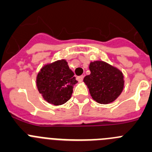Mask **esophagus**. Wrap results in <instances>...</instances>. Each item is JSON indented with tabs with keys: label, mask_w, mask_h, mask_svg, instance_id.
<instances>
[{
	"label": "esophagus",
	"mask_w": 152,
	"mask_h": 152,
	"mask_svg": "<svg viewBox=\"0 0 152 152\" xmlns=\"http://www.w3.org/2000/svg\"><path fill=\"white\" fill-rule=\"evenodd\" d=\"M83 79H84V76H79V77H77V80L79 82V83L83 82Z\"/></svg>",
	"instance_id": "obj_1"
}]
</instances>
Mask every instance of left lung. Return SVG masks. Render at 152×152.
<instances>
[{
    "label": "left lung",
    "instance_id": "1",
    "mask_svg": "<svg viewBox=\"0 0 152 152\" xmlns=\"http://www.w3.org/2000/svg\"><path fill=\"white\" fill-rule=\"evenodd\" d=\"M89 69L91 74L86 76L83 81L88 87L91 98L103 104L114 102L124 89L122 72L102 61L90 63Z\"/></svg>",
    "mask_w": 152,
    "mask_h": 152
}]
</instances>
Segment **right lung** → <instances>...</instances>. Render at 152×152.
<instances>
[{
	"label": "right lung",
	"mask_w": 152,
	"mask_h": 152,
	"mask_svg": "<svg viewBox=\"0 0 152 152\" xmlns=\"http://www.w3.org/2000/svg\"><path fill=\"white\" fill-rule=\"evenodd\" d=\"M77 83L64 59L45 64L36 77L39 93L46 102L55 106L64 104L70 99L73 86Z\"/></svg>",
	"instance_id": "obj_1"
}]
</instances>
